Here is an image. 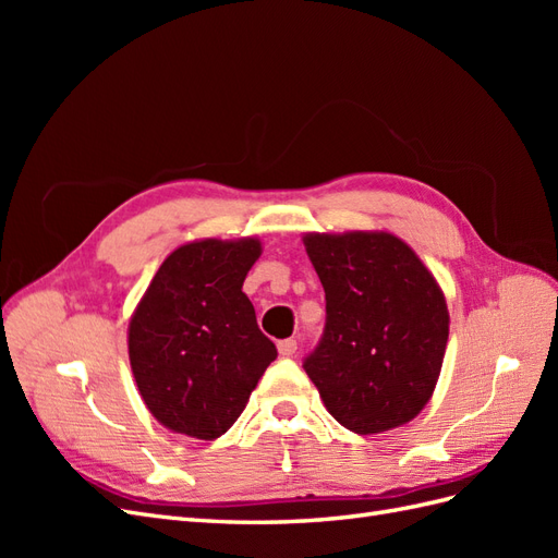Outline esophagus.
Here are the masks:
<instances>
[{"mask_svg":"<svg viewBox=\"0 0 558 558\" xmlns=\"http://www.w3.org/2000/svg\"><path fill=\"white\" fill-rule=\"evenodd\" d=\"M277 349H279V353L283 359H291V356H295V351H298V342L293 340V337H289V340H281L279 344H277Z\"/></svg>","mask_w":558,"mask_h":558,"instance_id":"1","label":"esophagus"}]
</instances>
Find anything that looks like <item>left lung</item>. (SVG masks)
I'll use <instances>...</instances> for the list:
<instances>
[{
  "label": "left lung",
  "mask_w": 558,
  "mask_h": 558,
  "mask_svg": "<svg viewBox=\"0 0 558 558\" xmlns=\"http://www.w3.org/2000/svg\"><path fill=\"white\" fill-rule=\"evenodd\" d=\"M326 326L302 367L328 412L359 435L412 421L440 377L449 314L416 253L388 232L307 234Z\"/></svg>",
  "instance_id": "left-lung-1"
}]
</instances>
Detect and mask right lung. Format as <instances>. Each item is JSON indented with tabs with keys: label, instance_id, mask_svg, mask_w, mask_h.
Here are the masks:
<instances>
[{
	"label": "right lung",
	"instance_id": "right-lung-1",
	"mask_svg": "<svg viewBox=\"0 0 558 558\" xmlns=\"http://www.w3.org/2000/svg\"><path fill=\"white\" fill-rule=\"evenodd\" d=\"M258 240L185 244L165 258L130 320V365L162 426L216 440L244 412L275 342L242 293Z\"/></svg>",
	"mask_w": 558,
	"mask_h": 558
}]
</instances>
